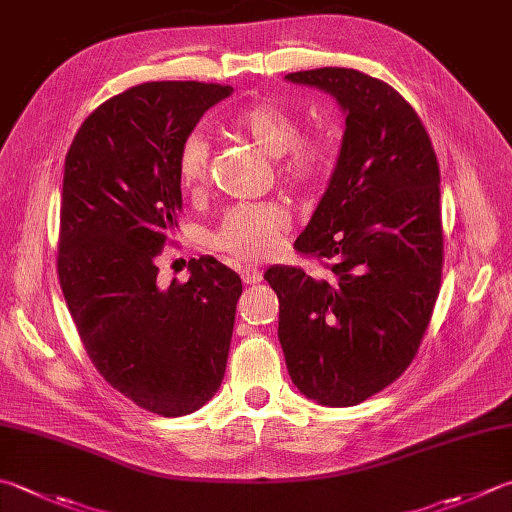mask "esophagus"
Instances as JSON below:
<instances>
[{
    "instance_id": "obj_1",
    "label": "esophagus",
    "mask_w": 512,
    "mask_h": 512,
    "mask_svg": "<svg viewBox=\"0 0 512 512\" xmlns=\"http://www.w3.org/2000/svg\"><path fill=\"white\" fill-rule=\"evenodd\" d=\"M238 272H240V278H243L247 285H256L260 278H263V274H260L256 267H240Z\"/></svg>"
}]
</instances>
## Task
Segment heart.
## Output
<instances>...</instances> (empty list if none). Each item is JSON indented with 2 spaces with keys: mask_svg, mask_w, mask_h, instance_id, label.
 Instances as JSON below:
<instances>
[{
  "mask_svg": "<svg viewBox=\"0 0 512 512\" xmlns=\"http://www.w3.org/2000/svg\"><path fill=\"white\" fill-rule=\"evenodd\" d=\"M229 127L252 140L260 151L276 158L278 176L294 189L310 187L330 162V144L318 136H301V122L287 106L260 100L238 109ZM209 142L191 133L178 153V178L185 189H196L207 178ZM289 227L281 202H254L227 211L209 236V245L234 263H260L278 252Z\"/></svg>",
  "mask_w": 512,
  "mask_h": 512,
  "instance_id": "b5f03b06",
  "label": "heart"
}]
</instances>
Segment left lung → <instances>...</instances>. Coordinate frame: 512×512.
<instances>
[{
	"instance_id": "8db88e82",
	"label": "left lung",
	"mask_w": 512,
	"mask_h": 512,
	"mask_svg": "<svg viewBox=\"0 0 512 512\" xmlns=\"http://www.w3.org/2000/svg\"><path fill=\"white\" fill-rule=\"evenodd\" d=\"M287 82L330 93L345 111L339 160L301 254L330 260L332 278L269 267L278 341L307 399L350 408L406 372L441 285L439 165L417 111L354 69L298 71Z\"/></svg>"
}]
</instances>
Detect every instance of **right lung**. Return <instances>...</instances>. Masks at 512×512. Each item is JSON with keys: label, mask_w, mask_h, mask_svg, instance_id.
Returning a JSON list of instances; mask_svg holds the SVG:
<instances>
[{"label": "right lung", "mask_w": 512, "mask_h": 512, "mask_svg": "<svg viewBox=\"0 0 512 512\" xmlns=\"http://www.w3.org/2000/svg\"><path fill=\"white\" fill-rule=\"evenodd\" d=\"M231 86L147 82L100 104L64 162L57 274L77 334L104 381L136 406L182 417L227 368L240 276L214 256L158 285L156 256L182 209L178 153Z\"/></svg>", "instance_id": "1"}]
</instances>
